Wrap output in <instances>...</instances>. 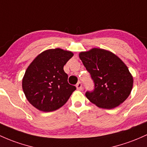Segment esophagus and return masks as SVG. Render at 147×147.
I'll list each match as a JSON object with an SVG mask.
<instances>
[{"instance_id": "34e87169", "label": "esophagus", "mask_w": 147, "mask_h": 147, "mask_svg": "<svg viewBox=\"0 0 147 147\" xmlns=\"http://www.w3.org/2000/svg\"><path fill=\"white\" fill-rule=\"evenodd\" d=\"M76 87H77V90H79V91H82V82H79L77 84Z\"/></svg>"}]
</instances>
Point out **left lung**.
<instances>
[{
	"instance_id": "8db88e82",
	"label": "left lung",
	"mask_w": 147,
	"mask_h": 147,
	"mask_svg": "<svg viewBox=\"0 0 147 147\" xmlns=\"http://www.w3.org/2000/svg\"><path fill=\"white\" fill-rule=\"evenodd\" d=\"M79 56L94 83L93 90L85 93L92 103L100 108L112 109L127 99L133 79L118 56L98 48L81 52Z\"/></svg>"
}]
</instances>
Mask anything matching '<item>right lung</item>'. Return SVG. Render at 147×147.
Here are the masks:
<instances>
[{
  "instance_id": "obj_1",
  "label": "right lung",
  "mask_w": 147,
  "mask_h": 147,
  "mask_svg": "<svg viewBox=\"0 0 147 147\" xmlns=\"http://www.w3.org/2000/svg\"><path fill=\"white\" fill-rule=\"evenodd\" d=\"M73 54L59 49L46 50L30 64L22 80V88L28 102L45 112L62 107L76 87L67 82L64 72Z\"/></svg>"
}]
</instances>
